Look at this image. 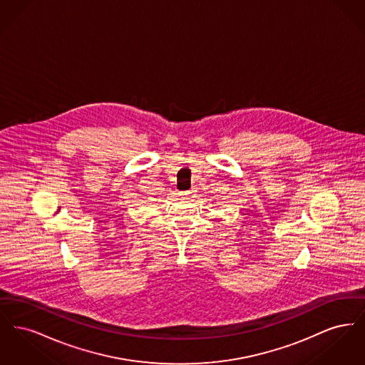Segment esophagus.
Instances as JSON below:
<instances>
[{"mask_svg": "<svg viewBox=\"0 0 365 365\" xmlns=\"http://www.w3.org/2000/svg\"><path fill=\"white\" fill-rule=\"evenodd\" d=\"M179 195L182 198H190L192 195H195V190L182 191V192H179Z\"/></svg>", "mask_w": 365, "mask_h": 365, "instance_id": "obj_1", "label": "esophagus"}]
</instances>
